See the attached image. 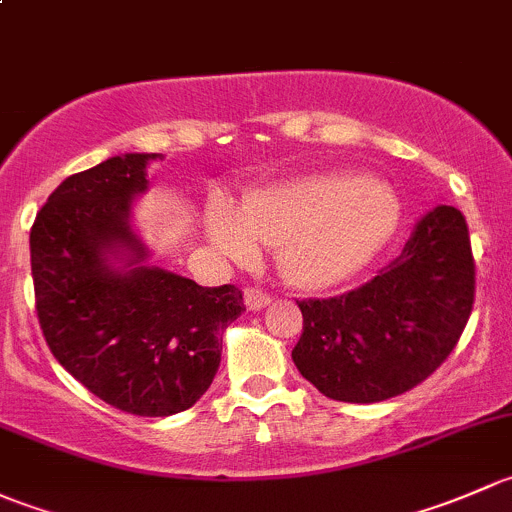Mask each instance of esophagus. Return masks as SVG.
I'll list each match as a JSON object with an SVG mask.
<instances>
[{
    "label": "esophagus",
    "mask_w": 512,
    "mask_h": 512,
    "mask_svg": "<svg viewBox=\"0 0 512 512\" xmlns=\"http://www.w3.org/2000/svg\"><path fill=\"white\" fill-rule=\"evenodd\" d=\"M244 300H246V308H249V310H261V308H266L268 303H271L273 295L263 291V288L251 286V288H246V291H244Z\"/></svg>",
    "instance_id": "obj_1"
}]
</instances>
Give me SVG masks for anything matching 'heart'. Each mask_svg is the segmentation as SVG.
Here are the masks:
<instances>
[{
  "instance_id": "obj_1",
  "label": "heart",
  "mask_w": 512,
  "mask_h": 512,
  "mask_svg": "<svg viewBox=\"0 0 512 512\" xmlns=\"http://www.w3.org/2000/svg\"><path fill=\"white\" fill-rule=\"evenodd\" d=\"M397 224L382 184L350 175H308L251 192L236 212L214 202L207 231L217 249L246 261L256 244L278 249V271L303 291L337 286L377 256Z\"/></svg>"
}]
</instances>
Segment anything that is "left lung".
<instances>
[{
	"instance_id": "8db88e82",
	"label": "left lung",
	"mask_w": 512,
	"mask_h": 512,
	"mask_svg": "<svg viewBox=\"0 0 512 512\" xmlns=\"http://www.w3.org/2000/svg\"><path fill=\"white\" fill-rule=\"evenodd\" d=\"M476 298V261L463 214L436 207L402 254L372 281L335 298L295 300L298 372L335 402L372 404L409 392L444 365Z\"/></svg>"
}]
</instances>
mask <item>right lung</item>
Masks as SVG:
<instances>
[{
    "label": "right lung",
    "instance_id": "right-lung-1",
    "mask_svg": "<svg viewBox=\"0 0 512 512\" xmlns=\"http://www.w3.org/2000/svg\"><path fill=\"white\" fill-rule=\"evenodd\" d=\"M160 155L110 157L66 177L31 226V278L46 345L66 372L110 407L170 416L199 402L221 360V333L246 310L236 286L204 288L142 266L130 202ZM128 248L118 272L107 251Z\"/></svg>",
    "mask_w": 512,
    "mask_h": 512
}]
</instances>
